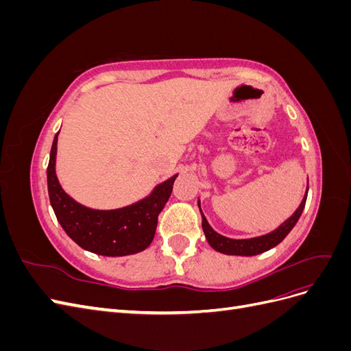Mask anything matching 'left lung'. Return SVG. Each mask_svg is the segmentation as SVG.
<instances>
[{"label": "left lung", "mask_w": 351, "mask_h": 351, "mask_svg": "<svg viewBox=\"0 0 351 351\" xmlns=\"http://www.w3.org/2000/svg\"><path fill=\"white\" fill-rule=\"evenodd\" d=\"M306 199H307V193L304 195L299 209H297L294 214L289 219H287L284 224H281L277 230L269 232V234H267V236L256 237V239H247V240L227 239L224 236L218 234L217 231L212 230V227L208 224L205 215L202 214L200 202H199V209H200V215H202V228H204V232H205L208 243L210 244V247H214L217 252L226 253V254H239V256H253V254H259L262 252H267V250L275 247L277 244H280L285 239V236L289 234V232L293 230V227L295 226V222L299 221L302 212L304 209V205H306Z\"/></svg>", "instance_id": "obj_1"}]
</instances>
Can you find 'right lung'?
Here are the masks:
<instances>
[{
  "instance_id": "add662e5",
  "label": "right lung",
  "mask_w": 351,
  "mask_h": 351,
  "mask_svg": "<svg viewBox=\"0 0 351 351\" xmlns=\"http://www.w3.org/2000/svg\"><path fill=\"white\" fill-rule=\"evenodd\" d=\"M58 133L52 142L47 168L48 195L60 226L84 250L102 256H125L145 250L154 240L158 215L173 192L177 176L155 187L151 196L114 210H95L73 200L56 176Z\"/></svg>"
}]
</instances>
